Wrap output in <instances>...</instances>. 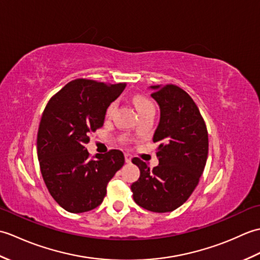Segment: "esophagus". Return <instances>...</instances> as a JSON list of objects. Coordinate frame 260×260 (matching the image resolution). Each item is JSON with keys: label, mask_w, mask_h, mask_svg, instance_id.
I'll list each match as a JSON object with an SVG mask.
<instances>
[{"label": "esophagus", "mask_w": 260, "mask_h": 260, "mask_svg": "<svg viewBox=\"0 0 260 260\" xmlns=\"http://www.w3.org/2000/svg\"><path fill=\"white\" fill-rule=\"evenodd\" d=\"M125 161L126 163H131L132 162V155H129V154H125Z\"/></svg>", "instance_id": "1"}]
</instances>
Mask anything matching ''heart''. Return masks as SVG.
I'll return each mask as SVG.
<instances>
[{
    "label": "heart",
    "mask_w": 260,
    "mask_h": 260,
    "mask_svg": "<svg viewBox=\"0 0 260 260\" xmlns=\"http://www.w3.org/2000/svg\"><path fill=\"white\" fill-rule=\"evenodd\" d=\"M133 102L135 104L136 109H137V112H139V114H143L145 112H148V110L154 109L153 103L147 97H145L144 95H135L134 98H133ZM116 107H117V103H116L115 101L112 102V103H109L108 106L106 107V110H105V115H106L107 117H110V116L114 114Z\"/></svg>",
    "instance_id": "1"
}]
</instances>
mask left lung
<instances>
[{"label": "left lung", "mask_w": 260, "mask_h": 260, "mask_svg": "<svg viewBox=\"0 0 260 260\" xmlns=\"http://www.w3.org/2000/svg\"><path fill=\"white\" fill-rule=\"evenodd\" d=\"M152 97L161 109L154 133L158 165L152 170L141 158L140 179L131 185L134 201L152 212H170L181 207L194 191L206 167L208 131L191 96L176 85L152 86Z\"/></svg>", "instance_id": "1"}]
</instances>
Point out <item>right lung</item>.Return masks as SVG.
Instances as JSON below:
<instances>
[{
  "mask_svg": "<svg viewBox=\"0 0 260 260\" xmlns=\"http://www.w3.org/2000/svg\"><path fill=\"white\" fill-rule=\"evenodd\" d=\"M125 87V82L75 79L54 93L43 110L37 139L40 171L54 201L68 212L97 208L108 182L124 165L119 150L90 157L86 144L103 126L108 104Z\"/></svg>",
  "mask_w": 260,
  "mask_h": 260,
  "instance_id": "obj_1",
  "label": "right lung"
}]
</instances>
